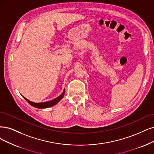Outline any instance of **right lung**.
Masks as SVG:
<instances>
[{
    "label": "right lung",
    "instance_id": "1",
    "mask_svg": "<svg viewBox=\"0 0 154 154\" xmlns=\"http://www.w3.org/2000/svg\"><path fill=\"white\" fill-rule=\"evenodd\" d=\"M65 91V89L63 90V92L62 93V94L60 96L56 98L55 99L49 101H46V102H42V103H34V102H32L30 100H28V99H26L25 97H23V98L25 99V100L28 102V103L34 107L37 108V109H45V108H49L51 106H53L55 105L56 104L58 103V102L62 99V98L63 97Z\"/></svg>",
    "mask_w": 154,
    "mask_h": 154
}]
</instances>
